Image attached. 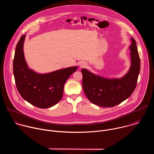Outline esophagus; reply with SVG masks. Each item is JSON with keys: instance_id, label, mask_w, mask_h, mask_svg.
Listing matches in <instances>:
<instances>
[{"instance_id": "34e87169", "label": "esophagus", "mask_w": 154, "mask_h": 154, "mask_svg": "<svg viewBox=\"0 0 154 154\" xmlns=\"http://www.w3.org/2000/svg\"><path fill=\"white\" fill-rule=\"evenodd\" d=\"M86 64L85 62H82V63H81L80 64V67L81 68H85V67H86Z\"/></svg>"}]
</instances>
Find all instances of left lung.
<instances>
[{"mask_svg": "<svg viewBox=\"0 0 154 154\" xmlns=\"http://www.w3.org/2000/svg\"><path fill=\"white\" fill-rule=\"evenodd\" d=\"M129 47L131 65L127 74L119 79L105 78L82 69L84 93L93 103L103 106H115L128 99L134 91L140 71V58L133 37Z\"/></svg>", "mask_w": 154, "mask_h": 154, "instance_id": "1", "label": "left lung"}]
</instances>
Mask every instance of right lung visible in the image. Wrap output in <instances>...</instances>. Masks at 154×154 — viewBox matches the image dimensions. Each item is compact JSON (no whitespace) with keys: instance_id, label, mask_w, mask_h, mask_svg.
Returning <instances> with one entry per match:
<instances>
[{"instance_id":"right-lung-1","label":"right lung","mask_w":154,"mask_h":154,"mask_svg":"<svg viewBox=\"0 0 154 154\" xmlns=\"http://www.w3.org/2000/svg\"><path fill=\"white\" fill-rule=\"evenodd\" d=\"M26 35L18 41L13 60V74L18 92L32 105L48 108L61 99L64 85L75 72L77 66L69 67L46 74H39L29 69L23 51Z\"/></svg>"}]
</instances>
